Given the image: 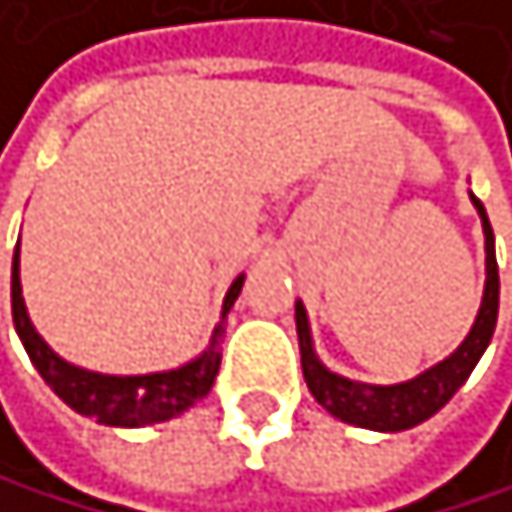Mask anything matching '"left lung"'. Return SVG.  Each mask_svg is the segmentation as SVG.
I'll list each match as a JSON object with an SVG mask.
<instances>
[{
	"label": "left lung",
	"instance_id": "8db88e82",
	"mask_svg": "<svg viewBox=\"0 0 512 512\" xmlns=\"http://www.w3.org/2000/svg\"><path fill=\"white\" fill-rule=\"evenodd\" d=\"M478 206L481 226H484V251H488V280H484V299L478 318L468 337L459 344L456 353H449L443 363L430 366L427 373H420L411 382L401 385H363L350 382L337 373H328L318 363L312 350V334H309V318L302 302H296V331H299V353H302V376H306L309 392L325 411L334 417H341L344 424H357L369 430H385L398 433L424 424L427 417H433L446 401L456 395L465 379L472 376V369L478 366L481 353L488 350L494 328H497V306H500V277H497V254H494V229L488 222V213L478 197H472Z\"/></svg>",
	"mask_w": 512,
	"mask_h": 512
}]
</instances>
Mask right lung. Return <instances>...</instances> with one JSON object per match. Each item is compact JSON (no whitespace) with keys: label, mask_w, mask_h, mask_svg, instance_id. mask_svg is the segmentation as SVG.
<instances>
[{"label":"right lung","mask_w":512,"mask_h":512,"mask_svg":"<svg viewBox=\"0 0 512 512\" xmlns=\"http://www.w3.org/2000/svg\"><path fill=\"white\" fill-rule=\"evenodd\" d=\"M245 277H235L229 286L226 302H222V318L229 315L232 302L242 293ZM12 321L21 337L24 350H28L31 363L44 382L60 395L72 411L85 417H95L98 424L107 427H146V424H162L194 408L197 401L213 389L216 373H219V341H222V321L213 331V341L194 363L181 369H168V373H149V376H101L88 373L66 360L44 344L28 318L21 299V277H18V248L12 258Z\"/></svg>","instance_id":"1"}]
</instances>
